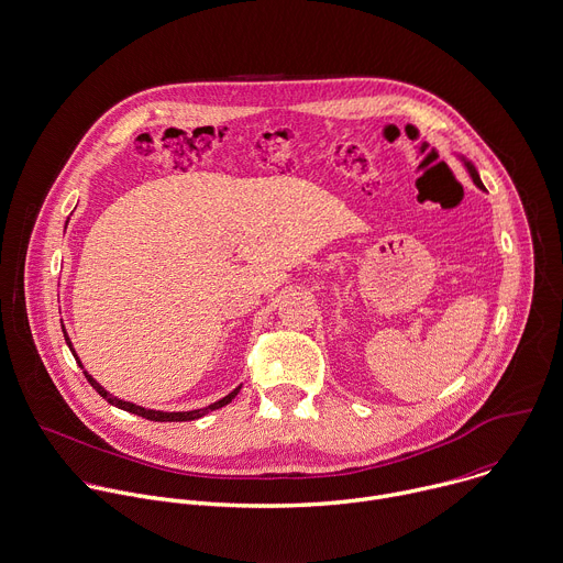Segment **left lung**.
I'll use <instances>...</instances> for the list:
<instances>
[{
    "mask_svg": "<svg viewBox=\"0 0 563 563\" xmlns=\"http://www.w3.org/2000/svg\"><path fill=\"white\" fill-rule=\"evenodd\" d=\"M460 161H462V163H464V167H466V169H468V174H471V178H473V183H475V185H477V187H479V190H484V192H486V187H484V183H482V178H479V174H477V169H475V165H473V163H471V161H468V158H466V156H462V154H460Z\"/></svg>",
    "mask_w": 563,
    "mask_h": 563,
    "instance_id": "left-lung-1",
    "label": "left lung"
}]
</instances>
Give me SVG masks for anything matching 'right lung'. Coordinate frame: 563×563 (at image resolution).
<instances>
[{
  "mask_svg": "<svg viewBox=\"0 0 563 563\" xmlns=\"http://www.w3.org/2000/svg\"><path fill=\"white\" fill-rule=\"evenodd\" d=\"M64 338H66V342H68V346H70V351H73V355H75V360L79 362V366H84L81 364V360L77 357V353H75V349H73V342H70V338H68V333L64 331ZM84 376H86V380L92 385V389L103 398V400H108L112 407H117V409H123V411H130V413H134V416H141V418H145V420H152V422H190V420H199V418H203V416H208L210 411H217V409H221V407H225V405H230L236 396H239V391H241V387H236L232 394H228L225 398H221L219 402H214V405H210V407H203V409H195V411H178V413H167V411H154V409H143V407H136V405H132V402H125V400H121V398H117V396H112V394H108L92 376L90 373L84 368Z\"/></svg>",
  "mask_w": 563,
  "mask_h": 563,
  "instance_id": "1",
  "label": "right lung"
}]
</instances>
